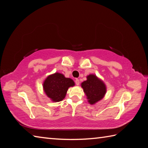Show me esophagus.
<instances>
[{"mask_svg":"<svg viewBox=\"0 0 148 148\" xmlns=\"http://www.w3.org/2000/svg\"><path fill=\"white\" fill-rule=\"evenodd\" d=\"M75 83H76V85H79V80L78 79H76V80H75Z\"/></svg>","mask_w":148,"mask_h":148,"instance_id":"obj_1","label":"esophagus"}]
</instances>
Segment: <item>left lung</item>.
Instances as JSON below:
<instances>
[{
  "mask_svg": "<svg viewBox=\"0 0 148 148\" xmlns=\"http://www.w3.org/2000/svg\"><path fill=\"white\" fill-rule=\"evenodd\" d=\"M87 79L81 83V87L90 104H95L102 99L106 93V86L103 81L95 74H90Z\"/></svg>",
  "mask_w": 148,
  "mask_h": 148,
  "instance_id": "obj_1",
  "label": "left lung"
}]
</instances>
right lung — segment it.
<instances>
[{"instance_id": "obj_1", "label": "right lung", "mask_w": 148, "mask_h": 148, "mask_svg": "<svg viewBox=\"0 0 148 148\" xmlns=\"http://www.w3.org/2000/svg\"><path fill=\"white\" fill-rule=\"evenodd\" d=\"M74 81L71 78L56 72L46 77L43 83V89L53 102H60L65 97L69 88L74 86Z\"/></svg>"}]
</instances>
